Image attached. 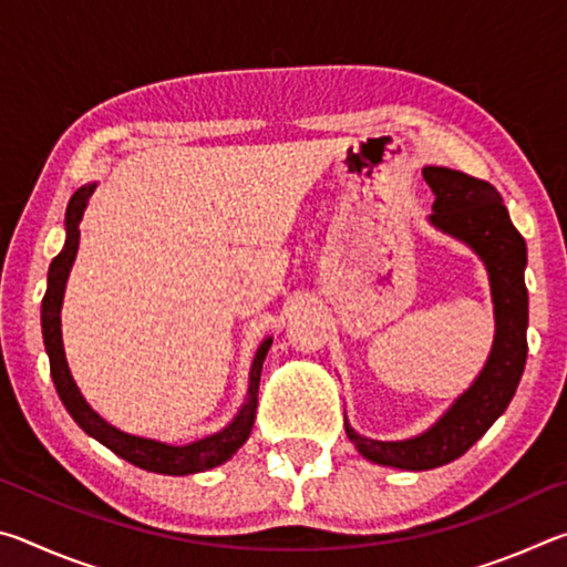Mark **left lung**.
<instances>
[{"mask_svg": "<svg viewBox=\"0 0 567 567\" xmlns=\"http://www.w3.org/2000/svg\"><path fill=\"white\" fill-rule=\"evenodd\" d=\"M422 177L435 192L430 223L475 249L487 267L495 305V340L477 380L427 433L400 443H382L354 433L344 420V433L362 457L402 470L440 467L465 455L511 405L527 358V287L523 277L527 247L511 223L501 192L491 182L447 167H425Z\"/></svg>", "mask_w": 567, "mask_h": 567, "instance_id": "obj_1", "label": "left lung"}]
</instances>
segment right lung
Segmentation results:
<instances>
[{
	"instance_id": "add662e5",
	"label": "right lung",
	"mask_w": 567,
	"mask_h": 567,
	"mask_svg": "<svg viewBox=\"0 0 567 567\" xmlns=\"http://www.w3.org/2000/svg\"><path fill=\"white\" fill-rule=\"evenodd\" d=\"M92 192H94V185L80 187L72 195L70 205H66V215H64L66 239H64L62 252L56 255L50 265V275H47V292L42 300V338H44V350L50 354V372H52L56 395H60L62 405L84 433L92 435L94 440H100L102 445H107L114 455L124 457L127 463L137 465L142 470H150V473L192 475V473H203V470L223 465L225 460L233 457L237 450L247 443L249 433H252L255 412H257V390H260V372H262V362L267 358V350H270L272 344V338H267L260 348H257L252 370H249V388H247V400L243 410L237 412V417L229 422L225 430H219L215 435L197 440V443H189V445H167V443H157V440L127 435L122 433V430L112 427L107 420H102L97 412L87 405V400L82 398L80 388L74 385L72 372L66 368L62 328H60L66 277H70V270L76 257V247H80V219L84 215V207H87V199L92 197Z\"/></svg>"
}]
</instances>
